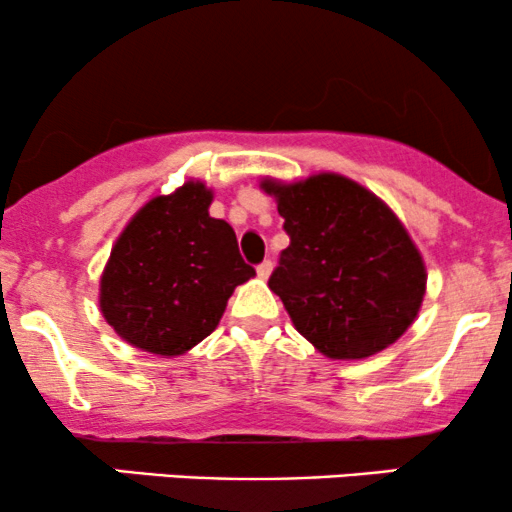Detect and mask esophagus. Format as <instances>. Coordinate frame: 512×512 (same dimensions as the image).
Wrapping results in <instances>:
<instances>
[{
    "instance_id": "obj_1",
    "label": "esophagus",
    "mask_w": 512,
    "mask_h": 512,
    "mask_svg": "<svg viewBox=\"0 0 512 512\" xmlns=\"http://www.w3.org/2000/svg\"><path fill=\"white\" fill-rule=\"evenodd\" d=\"M272 269H274L272 260H264V262L257 264V276H260V279H267V276L272 274Z\"/></svg>"
}]
</instances>
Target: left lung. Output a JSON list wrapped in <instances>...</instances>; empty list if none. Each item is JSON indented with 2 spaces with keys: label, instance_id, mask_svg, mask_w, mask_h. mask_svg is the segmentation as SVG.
Listing matches in <instances>:
<instances>
[{
  "label": "left lung",
  "instance_id": "1",
  "mask_svg": "<svg viewBox=\"0 0 512 512\" xmlns=\"http://www.w3.org/2000/svg\"><path fill=\"white\" fill-rule=\"evenodd\" d=\"M262 187L291 240L269 289L296 330L330 358H366L397 342L426 291L424 260L397 216L334 173Z\"/></svg>",
  "mask_w": 512,
  "mask_h": 512
}]
</instances>
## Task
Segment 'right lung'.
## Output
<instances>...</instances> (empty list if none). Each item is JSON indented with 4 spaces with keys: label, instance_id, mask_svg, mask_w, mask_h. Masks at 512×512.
<instances>
[{
    "label": "right lung",
    "instance_id": "obj_1",
    "mask_svg": "<svg viewBox=\"0 0 512 512\" xmlns=\"http://www.w3.org/2000/svg\"><path fill=\"white\" fill-rule=\"evenodd\" d=\"M211 192L185 182L154 197L117 238L101 279V310L132 346L178 356L219 325L228 298L255 269L226 221L209 216Z\"/></svg>",
    "mask_w": 512,
    "mask_h": 512
}]
</instances>
